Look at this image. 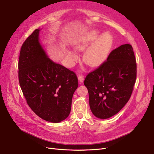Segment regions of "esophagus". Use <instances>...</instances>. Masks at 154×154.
I'll return each instance as SVG.
<instances>
[{
	"mask_svg": "<svg viewBox=\"0 0 154 154\" xmlns=\"http://www.w3.org/2000/svg\"><path fill=\"white\" fill-rule=\"evenodd\" d=\"M78 79L80 82H82L84 80V77L82 75H78Z\"/></svg>",
	"mask_w": 154,
	"mask_h": 154,
	"instance_id": "1",
	"label": "esophagus"
}]
</instances>
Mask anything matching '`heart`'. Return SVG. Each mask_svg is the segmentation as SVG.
<instances>
[{"label":"heart","instance_id":"obj_1","mask_svg":"<svg viewBox=\"0 0 154 154\" xmlns=\"http://www.w3.org/2000/svg\"><path fill=\"white\" fill-rule=\"evenodd\" d=\"M99 31L92 30L75 45L76 50L82 51L96 40L89 48L88 47L83 55L84 62L89 66H99L106 60L112 45V37L110 34L106 32L99 38ZM67 56L71 62H74L78 59L77 55L72 51H67Z\"/></svg>","mask_w":154,"mask_h":154}]
</instances>
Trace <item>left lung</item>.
I'll return each instance as SVG.
<instances>
[{
  "mask_svg": "<svg viewBox=\"0 0 154 154\" xmlns=\"http://www.w3.org/2000/svg\"><path fill=\"white\" fill-rule=\"evenodd\" d=\"M136 77L132 45L124 44L113 50L106 61L88 73L84 82L93 114L105 119L117 114L130 99Z\"/></svg>",
  "mask_w": 154,
  "mask_h": 154,
  "instance_id": "8db88e82",
  "label": "left lung"
}]
</instances>
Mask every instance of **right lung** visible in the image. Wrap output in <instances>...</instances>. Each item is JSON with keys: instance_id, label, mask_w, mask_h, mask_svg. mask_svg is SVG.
Listing matches in <instances>:
<instances>
[{"instance_id": "obj_1", "label": "right lung", "mask_w": 154, "mask_h": 154, "mask_svg": "<svg viewBox=\"0 0 154 154\" xmlns=\"http://www.w3.org/2000/svg\"><path fill=\"white\" fill-rule=\"evenodd\" d=\"M35 29L21 47L19 81L30 108L41 119L53 123L66 119L78 87L75 73L48 58Z\"/></svg>"}]
</instances>
